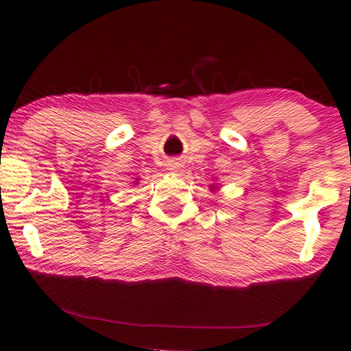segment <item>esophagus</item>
<instances>
[{"label":"esophagus","instance_id":"esophagus-1","mask_svg":"<svg viewBox=\"0 0 351 351\" xmlns=\"http://www.w3.org/2000/svg\"><path fill=\"white\" fill-rule=\"evenodd\" d=\"M181 169V164L178 160H170L169 164H167V170L170 171V173H178Z\"/></svg>","mask_w":351,"mask_h":351}]
</instances>
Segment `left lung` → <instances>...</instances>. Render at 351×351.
Segmentation results:
<instances>
[{"mask_svg":"<svg viewBox=\"0 0 351 351\" xmlns=\"http://www.w3.org/2000/svg\"><path fill=\"white\" fill-rule=\"evenodd\" d=\"M217 189H219V187H217L216 184H213V186H211V191H217Z\"/></svg>","mask_w":351,"mask_h":351,"instance_id":"left-lung-1","label":"left lung"}]
</instances>
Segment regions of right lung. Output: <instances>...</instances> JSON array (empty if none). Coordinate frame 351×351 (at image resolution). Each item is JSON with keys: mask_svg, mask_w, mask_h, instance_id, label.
I'll use <instances>...</instances> for the list:
<instances>
[{"mask_svg": "<svg viewBox=\"0 0 351 351\" xmlns=\"http://www.w3.org/2000/svg\"><path fill=\"white\" fill-rule=\"evenodd\" d=\"M134 184H138V180H135V181H134Z\"/></svg>", "mask_w": 351, "mask_h": 351, "instance_id": "1", "label": "right lung"}]
</instances>
